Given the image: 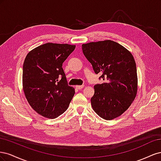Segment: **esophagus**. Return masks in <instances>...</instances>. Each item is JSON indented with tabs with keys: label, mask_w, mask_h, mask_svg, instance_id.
Wrapping results in <instances>:
<instances>
[{
	"label": "esophagus",
	"mask_w": 161,
	"mask_h": 161,
	"mask_svg": "<svg viewBox=\"0 0 161 161\" xmlns=\"http://www.w3.org/2000/svg\"><path fill=\"white\" fill-rule=\"evenodd\" d=\"M83 87H84V85H76V88L77 89H79V90L82 89V88H83Z\"/></svg>",
	"instance_id": "esophagus-1"
}]
</instances>
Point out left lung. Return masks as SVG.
<instances>
[{"label": "left lung", "mask_w": 161, "mask_h": 161, "mask_svg": "<svg viewBox=\"0 0 161 161\" xmlns=\"http://www.w3.org/2000/svg\"><path fill=\"white\" fill-rule=\"evenodd\" d=\"M84 55L97 75L105 80L94 86L91 99L95 113L111 120L122 115L137 94L138 76L131 52L111 40L90 42L82 45Z\"/></svg>", "instance_id": "obj_1"}]
</instances>
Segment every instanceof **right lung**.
Listing matches in <instances>:
<instances>
[{"mask_svg": "<svg viewBox=\"0 0 161 161\" xmlns=\"http://www.w3.org/2000/svg\"><path fill=\"white\" fill-rule=\"evenodd\" d=\"M76 46L46 43L27 53L23 66V89L34 111L54 119L68 109L75 93L67 83L62 64Z\"/></svg>", "mask_w": 161, "mask_h": 161, "instance_id": "1", "label": "right lung"}]
</instances>
